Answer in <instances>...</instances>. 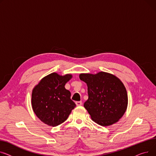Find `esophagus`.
I'll return each mask as SVG.
<instances>
[{
  "label": "esophagus",
  "mask_w": 156,
  "mask_h": 156,
  "mask_svg": "<svg viewBox=\"0 0 156 156\" xmlns=\"http://www.w3.org/2000/svg\"><path fill=\"white\" fill-rule=\"evenodd\" d=\"M76 104L77 106H81V105H82V101H76Z\"/></svg>",
  "instance_id": "esophagus-1"
}]
</instances>
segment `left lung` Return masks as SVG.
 I'll list each match as a JSON object with an SVG mask.
<instances>
[{
  "mask_svg": "<svg viewBox=\"0 0 156 156\" xmlns=\"http://www.w3.org/2000/svg\"><path fill=\"white\" fill-rule=\"evenodd\" d=\"M79 78L87 85L89 98L84 106L92 120L102 126L117 122L128 104L126 90L120 79L104 72L95 75L81 74Z\"/></svg>",
  "mask_w": 156,
  "mask_h": 156,
  "instance_id": "left-lung-1",
  "label": "left lung"
}]
</instances>
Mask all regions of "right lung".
Listing matches in <instances>:
<instances>
[{
  "mask_svg": "<svg viewBox=\"0 0 156 156\" xmlns=\"http://www.w3.org/2000/svg\"><path fill=\"white\" fill-rule=\"evenodd\" d=\"M71 77L70 74L61 76L52 73L43 78L33 90V109L44 123L52 126L61 124L76 107L70 92L65 88Z\"/></svg>",
  "mask_w": 156,
  "mask_h": 156,
  "instance_id": "add662e5",
  "label": "right lung"
}]
</instances>
